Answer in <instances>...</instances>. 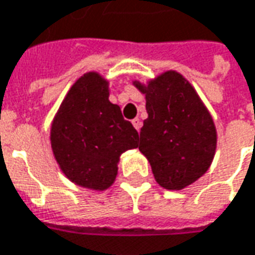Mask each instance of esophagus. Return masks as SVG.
Returning a JSON list of instances; mask_svg holds the SVG:
<instances>
[{
    "instance_id": "obj_1",
    "label": "esophagus",
    "mask_w": 255,
    "mask_h": 255,
    "mask_svg": "<svg viewBox=\"0 0 255 255\" xmlns=\"http://www.w3.org/2000/svg\"><path fill=\"white\" fill-rule=\"evenodd\" d=\"M132 126H133V127H135V129H136V131H139L140 127H142V123H140L139 119H133V120H132Z\"/></svg>"
}]
</instances>
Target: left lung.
<instances>
[{
    "instance_id": "obj_1",
    "label": "left lung",
    "mask_w": 255,
    "mask_h": 255,
    "mask_svg": "<svg viewBox=\"0 0 255 255\" xmlns=\"http://www.w3.org/2000/svg\"><path fill=\"white\" fill-rule=\"evenodd\" d=\"M132 84L145 95L147 112L140 128V153L161 188L185 189L213 163L214 120L192 84L175 70L161 73L146 84L136 80Z\"/></svg>"
}]
</instances>
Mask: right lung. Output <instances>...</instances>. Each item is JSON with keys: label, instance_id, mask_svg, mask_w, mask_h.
I'll use <instances>...</instances> for the list:
<instances>
[{"label": "right lung", "instance_id": "obj_1", "mask_svg": "<svg viewBox=\"0 0 255 255\" xmlns=\"http://www.w3.org/2000/svg\"><path fill=\"white\" fill-rule=\"evenodd\" d=\"M51 147L69 181L91 190L113 185L123 153L138 147L139 135L109 101V81L98 72L76 80L51 124Z\"/></svg>", "mask_w": 255, "mask_h": 255}]
</instances>
